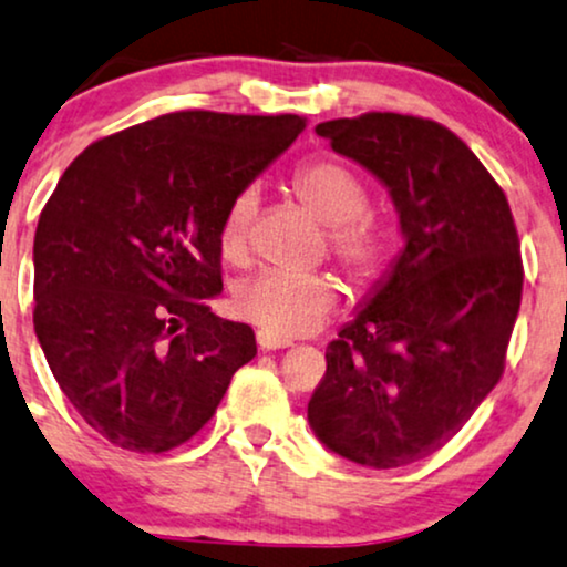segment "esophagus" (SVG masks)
I'll return each mask as SVG.
<instances>
[{
  "label": "esophagus",
  "instance_id": "obj_1",
  "mask_svg": "<svg viewBox=\"0 0 567 567\" xmlns=\"http://www.w3.org/2000/svg\"><path fill=\"white\" fill-rule=\"evenodd\" d=\"M258 346H261L264 351H277V349H288V346H292L290 338H279V336H271V332L266 330H258Z\"/></svg>",
  "mask_w": 567,
  "mask_h": 567
}]
</instances>
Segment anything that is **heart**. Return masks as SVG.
<instances>
[{"mask_svg":"<svg viewBox=\"0 0 567 567\" xmlns=\"http://www.w3.org/2000/svg\"><path fill=\"white\" fill-rule=\"evenodd\" d=\"M290 187L303 210L327 227L330 256L357 288H372L391 261V231L367 214L370 189L357 172L336 158L303 161L290 176ZM256 218V193L243 189L224 210L218 245L224 258L243 264L250 254ZM340 288L327 275L264 271L237 285L235 311L279 338L306 336L338 309Z\"/></svg>","mask_w":567,"mask_h":567,"instance_id":"b5f03b06","label":"heart"}]
</instances>
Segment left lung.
Instances as JSON below:
<instances>
[{
    "label": "left lung",
    "mask_w": 567,
    "mask_h": 567,
    "mask_svg": "<svg viewBox=\"0 0 567 567\" xmlns=\"http://www.w3.org/2000/svg\"><path fill=\"white\" fill-rule=\"evenodd\" d=\"M391 189L406 245L327 346L309 425L330 452L391 470L446 446L502 380L523 258L507 195L454 132L364 113L317 126Z\"/></svg>",
    "instance_id": "8db88e82"
}]
</instances>
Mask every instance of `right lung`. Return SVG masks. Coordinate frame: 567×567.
Returning a JSON list of instances; mask_svg holds the SVG:
<instances>
[{
    "mask_svg": "<svg viewBox=\"0 0 567 567\" xmlns=\"http://www.w3.org/2000/svg\"><path fill=\"white\" fill-rule=\"evenodd\" d=\"M306 118L176 111L92 142L39 216L33 330L76 412L113 446L161 454L214 417L256 357L221 292L224 210Z\"/></svg>",
    "mask_w": 567,
    "mask_h": 567,
    "instance_id": "add662e5",
    "label": "right lung"
}]
</instances>
